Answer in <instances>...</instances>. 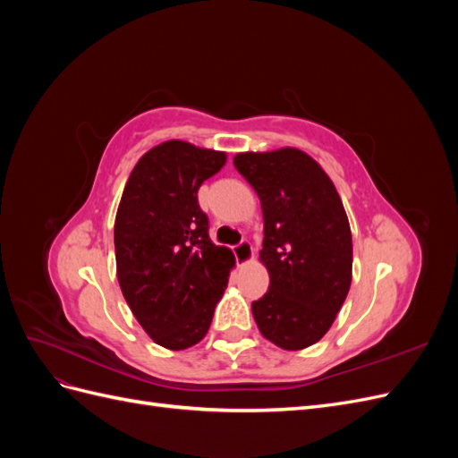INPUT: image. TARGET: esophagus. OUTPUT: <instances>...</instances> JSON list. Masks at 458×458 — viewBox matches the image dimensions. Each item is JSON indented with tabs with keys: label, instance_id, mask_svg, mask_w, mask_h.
Masks as SVG:
<instances>
[{
	"label": "esophagus",
	"instance_id": "34e87169",
	"mask_svg": "<svg viewBox=\"0 0 458 458\" xmlns=\"http://www.w3.org/2000/svg\"><path fill=\"white\" fill-rule=\"evenodd\" d=\"M233 252H234V258H237L241 266H244V263L254 259V248L248 241H241L237 246L233 248Z\"/></svg>",
	"mask_w": 458,
	"mask_h": 458
}]
</instances>
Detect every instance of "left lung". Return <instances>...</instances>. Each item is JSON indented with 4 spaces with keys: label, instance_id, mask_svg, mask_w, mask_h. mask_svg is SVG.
<instances>
[{
    "label": "left lung",
    "instance_id": "1",
    "mask_svg": "<svg viewBox=\"0 0 458 458\" xmlns=\"http://www.w3.org/2000/svg\"><path fill=\"white\" fill-rule=\"evenodd\" d=\"M233 164L263 212L259 259L269 290L252 301L254 321L283 350L310 348L335 323L352 284L353 246L342 199L321 165L293 147L239 152Z\"/></svg>",
    "mask_w": 458,
    "mask_h": 458
}]
</instances>
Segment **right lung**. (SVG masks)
I'll return each mask as SVG.
<instances>
[{
	"mask_svg": "<svg viewBox=\"0 0 458 458\" xmlns=\"http://www.w3.org/2000/svg\"><path fill=\"white\" fill-rule=\"evenodd\" d=\"M221 150L164 141L135 164L114 221L116 275L131 313L165 350H187L210 328L234 256L208 237L197 192L225 165Z\"/></svg>",
	"mask_w": 458,
	"mask_h": 458,
	"instance_id": "add662e5",
	"label": "right lung"
}]
</instances>
